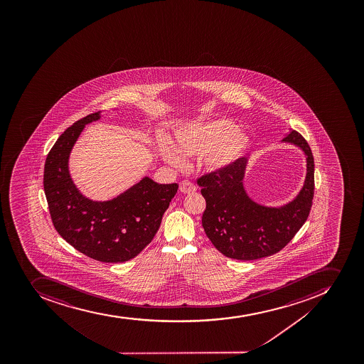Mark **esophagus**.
Masks as SVG:
<instances>
[{
	"label": "esophagus",
	"instance_id": "34e87169",
	"mask_svg": "<svg viewBox=\"0 0 364 364\" xmlns=\"http://www.w3.org/2000/svg\"><path fill=\"white\" fill-rule=\"evenodd\" d=\"M179 190L181 193L191 194L194 193L196 191V185L193 183H191L190 181H183L179 185Z\"/></svg>",
	"mask_w": 364,
	"mask_h": 364
}]
</instances>
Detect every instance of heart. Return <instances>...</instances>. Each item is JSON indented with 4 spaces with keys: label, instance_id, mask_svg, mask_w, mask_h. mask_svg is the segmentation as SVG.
Wrapping results in <instances>:
<instances>
[{
    "label": "heart",
    "instance_id": "1",
    "mask_svg": "<svg viewBox=\"0 0 364 364\" xmlns=\"http://www.w3.org/2000/svg\"><path fill=\"white\" fill-rule=\"evenodd\" d=\"M177 152L168 141H161L159 151L168 164L181 168V155L203 156L209 170H225L235 164L250 148V139L238 132V126L229 119H220L194 123L174 134Z\"/></svg>",
    "mask_w": 364,
    "mask_h": 364
}]
</instances>
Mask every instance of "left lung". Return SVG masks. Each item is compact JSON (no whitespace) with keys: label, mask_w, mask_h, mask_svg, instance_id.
<instances>
[{"label":"left lung","mask_w":364,"mask_h":364,"mask_svg":"<svg viewBox=\"0 0 364 364\" xmlns=\"http://www.w3.org/2000/svg\"><path fill=\"white\" fill-rule=\"evenodd\" d=\"M283 141L299 146L306 155L305 183L285 206L265 207L249 198L243 186L248 159L241 158L225 170L213 171L196 181L206 200L203 227L207 237L225 257L254 261L277 254L309 218L314 196V158L309 143L296 130Z\"/></svg>","instance_id":"1"}]
</instances>
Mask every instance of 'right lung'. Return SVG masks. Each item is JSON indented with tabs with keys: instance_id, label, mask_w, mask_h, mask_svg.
<instances>
[{
	"instance_id": "1",
	"label": "right lung",
	"mask_w": 364,
	"mask_h": 364,
	"mask_svg": "<svg viewBox=\"0 0 364 364\" xmlns=\"http://www.w3.org/2000/svg\"><path fill=\"white\" fill-rule=\"evenodd\" d=\"M90 114L68 127L52 146L44 166V191L55 230L81 254L103 263L135 257L156 235L178 183H157L145 177L109 201H92L77 191L68 173V156Z\"/></svg>"
}]
</instances>
